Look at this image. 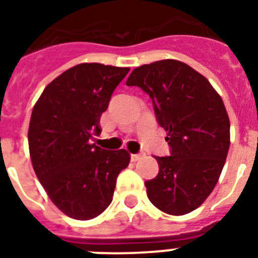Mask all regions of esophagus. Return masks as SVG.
Wrapping results in <instances>:
<instances>
[{
	"label": "esophagus",
	"mask_w": 258,
	"mask_h": 258,
	"mask_svg": "<svg viewBox=\"0 0 258 258\" xmlns=\"http://www.w3.org/2000/svg\"><path fill=\"white\" fill-rule=\"evenodd\" d=\"M141 157H143V155H141V153H132L131 160L132 161H139Z\"/></svg>",
	"instance_id": "esophagus-1"
}]
</instances>
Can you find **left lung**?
<instances>
[{
  "label": "left lung",
  "instance_id": "obj_1",
  "mask_svg": "<svg viewBox=\"0 0 258 258\" xmlns=\"http://www.w3.org/2000/svg\"><path fill=\"white\" fill-rule=\"evenodd\" d=\"M126 85L151 97L171 148L169 156L156 157L157 176L145 181L149 201L167 214L191 213L214 189L230 147L222 98L203 75L172 59L140 66Z\"/></svg>",
  "mask_w": 258,
  "mask_h": 258
}]
</instances>
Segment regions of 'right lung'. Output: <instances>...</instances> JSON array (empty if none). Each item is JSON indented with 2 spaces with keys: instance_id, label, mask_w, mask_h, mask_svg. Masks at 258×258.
<instances>
[{
  "instance_id": "1",
  "label": "right lung",
  "mask_w": 258,
  "mask_h": 258,
  "mask_svg": "<svg viewBox=\"0 0 258 258\" xmlns=\"http://www.w3.org/2000/svg\"><path fill=\"white\" fill-rule=\"evenodd\" d=\"M127 67L82 63L44 89L32 110L28 144L36 176L57 209L74 219H93L113 201L119 172L131 161L125 149L90 143Z\"/></svg>"
}]
</instances>
